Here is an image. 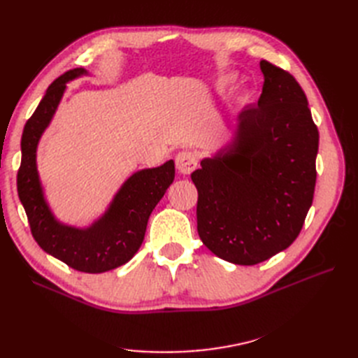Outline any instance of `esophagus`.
<instances>
[{"label":"esophagus","instance_id":"1","mask_svg":"<svg viewBox=\"0 0 358 358\" xmlns=\"http://www.w3.org/2000/svg\"><path fill=\"white\" fill-rule=\"evenodd\" d=\"M197 155L191 150H182L176 155V169L182 175H189L197 167Z\"/></svg>","mask_w":358,"mask_h":358}]
</instances>
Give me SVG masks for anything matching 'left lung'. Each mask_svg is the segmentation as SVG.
<instances>
[{
    "mask_svg": "<svg viewBox=\"0 0 358 358\" xmlns=\"http://www.w3.org/2000/svg\"><path fill=\"white\" fill-rule=\"evenodd\" d=\"M259 69L258 104L237 116L233 142L191 175L201 242L241 266L266 262L297 239L317 180L320 134L305 92L273 64L263 59Z\"/></svg>",
    "mask_w": 358,
    "mask_h": 358,
    "instance_id": "obj_1",
    "label": "left lung"
}]
</instances>
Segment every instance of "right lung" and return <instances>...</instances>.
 <instances>
[{
  "label": "right lung",
  "mask_w": 358,
  "mask_h": 358,
  "mask_svg": "<svg viewBox=\"0 0 358 358\" xmlns=\"http://www.w3.org/2000/svg\"><path fill=\"white\" fill-rule=\"evenodd\" d=\"M83 74L88 71L79 67L53 80L27 121L20 140L22 159L17 170V194L32 237L43 251L79 272L103 273L125 264L138 251L150 213L175 179V162L170 159L159 167L136 171L116 192L109 209L88 229L57 221L43 196L36 164L37 145L57 112L67 82Z\"/></svg>",
  "instance_id": "right-lung-1"
}]
</instances>
